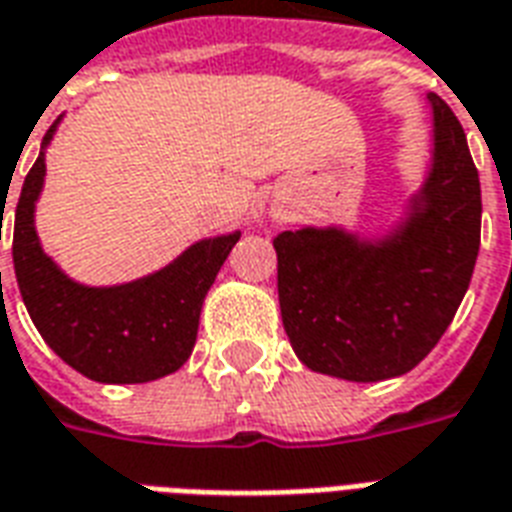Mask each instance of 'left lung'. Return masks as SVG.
Here are the masks:
<instances>
[{"label": "left lung", "instance_id": "1", "mask_svg": "<svg viewBox=\"0 0 512 512\" xmlns=\"http://www.w3.org/2000/svg\"><path fill=\"white\" fill-rule=\"evenodd\" d=\"M434 162L391 236L342 227L274 238L282 323L312 372L377 382L415 369L448 331L480 249V179L448 102L429 94Z\"/></svg>", "mask_w": 512, "mask_h": 512}]
</instances>
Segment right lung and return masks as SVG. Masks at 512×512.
<instances>
[{
  "instance_id": "1",
  "label": "right lung",
  "mask_w": 512,
  "mask_h": 512,
  "mask_svg": "<svg viewBox=\"0 0 512 512\" xmlns=\"http://www.w3.org/2000/svg\"><path fill=\"white\" fill-rule=\"evenodd\" d=\"M56 124L45 132L43 151L26 173L15 206L13 266L26 312L45 344L83 377L116 385L160 380L189 358L198 339L203 298L241 233L198 241L170 266L138 282L78 285L45 255L34 230L45 146L54 138Z\"/></svg>"
}]
</instances>
